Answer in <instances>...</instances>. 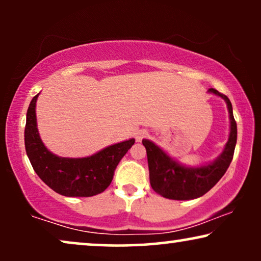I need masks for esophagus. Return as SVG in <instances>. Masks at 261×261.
<instances>
[{
    "instance_id": "34e87169",
    "label": "esophagus",
    "mask_w": 261,
    "mask_h": 261,
    "mask_svg": "<svg viewBox=\"0 0 261 261\" xmlns=\"http://www.w3.org/2000/svg\"><path fill=\"white\" fill-rule=\"evenodd\" d=\"M148 135V132L146 129H141V130H138L137 132V135H135V138H137V141H141L142 139L146 138Z\"/></svg>"
}]
</instances>
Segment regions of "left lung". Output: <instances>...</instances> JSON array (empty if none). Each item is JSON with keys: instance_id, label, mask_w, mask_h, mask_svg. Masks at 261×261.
<instances>
[{"instance_id": "obj_1", "label": "left lung", "mask_w": 261, "mask_h": 261, "mask_svg": "<svg viewBox=\"0 0 261 261\" xmlns=\"http://www.w3.org/2000/svg\"><path fill=\"white\" fill-rule=\"evenodd\" d=\"M210 92L222 97L229 110L230 134L228 142L219 158L209 165L188 169L174 162L163 152L158 146L149 140H142L147 153L149 170V183L153 190L163 197L177 201L194 199L206 194L219 181L233 160L235 145H237L238 128L233 116V107L229 98L215 89L210 88Z\"/></svg>"}]
</instances>
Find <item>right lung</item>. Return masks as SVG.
Segmentation results:
<instances>
[{
	"label": "right lung",
	"mask_w": 261,
	"mask_h": 261,
	"mask_svg": "<svg viewBox=\"0 0 261 261\" xmlns=\"http://www.w3.org/2000/svg\"><path fill=\"white\" fill-rule=\"evenodd\" d=\"M38 95L31 101L24 127V146L33 169L53 191L67 197H91L101 194L112 183L120 160L134 139L109 146L87 158H60L48 151L39 137L35 119Z\"/></svg>",
	"instance_id": "1"
}]
</instances>
